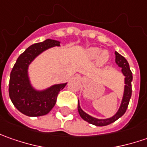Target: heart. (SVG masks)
Returning <instances> with one entry per match:
<instances>
[{"label":"heart","mask_w":147,"mask_h":147,"mask_svg":"<svg viewBox=\"0 0 147 147\" xmlns=\"http://www.w3.org/2000/svg\"><path fill=\"white\" fill-rule=\"evenodd\" d=\"M86 55L89 59H97L98 64L100 65H105L110 58V55L108 51H104L101 52V49L99 47H90L86 51Z\"/></svg>","instance_id":"b5f03b06"}]
</instances>
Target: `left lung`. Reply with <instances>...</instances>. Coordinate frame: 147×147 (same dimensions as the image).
I'll return each instance as SVG.
<instances>
[{
    "instance_id": "8db88e82",
    "label": "left lung",
    "mask_w": 147,
    "mask_h": 147,
    "mask_svg": "<svg viewBox=\"0 0 147 147\" xmlns=\"http://www.w3.org/2000/svg\"><path fill=\"white\" fill-rule=\"evenodd\" d=\"M115 63L117 65L121 68V71L123 74L124 78V89H123V98L121 100V104L119 105V108L118 111L115 113V115H113L110 118L107 119H97L93 116L87 114L85 111H83L79 104V100H78V113L81 116L82 119L85 121L88 122L91 124H93L96 126H106L110 123L115 122L117 119H119L120 117L124 115V113L127 110L128 103L132 96V81H133V74L130 70L129 64L123 56H122L119 53L115 51Z\"/></svg>"
}]
</instances>
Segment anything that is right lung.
I'll use <instances>...</instances> for the list:
<instances>
[{
  "instance_id": "right-lung-1",
  "label": "right lung",
  "mask_w": 147,
  "mask_h": 147,
  "mask_svg": "<svg viewBox=\"0 0 147 147\" xmlns=\"http://www.w3.org/2000/svg\"><path fill=\"white\" fill-rule=\"evenodd\" d=\"M59 46V41L47 39L28 47L16 60L10 73L9 95L12 103L22 114L30 117L48 114L55 106L59 92L66 86L67 82H65L39 90L33 87L28 75L29 65L39 55Z\"/></svg>"
}]
</instances>
